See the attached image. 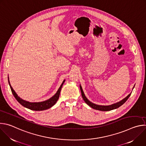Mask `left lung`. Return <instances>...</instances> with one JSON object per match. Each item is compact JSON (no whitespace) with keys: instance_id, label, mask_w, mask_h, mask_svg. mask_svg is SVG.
Returning a JSON list of instances; mask_svg holds the SVG:
<instances>
[{"instance_id":"obj_1","label":"left lung","mask_w":146,"mask_h":146,"mask_svg":"<svg viewBox=\"0 0 146 146\" xmlns=\"http://www.w3.org/2000/svg\"><path fill=\"white\" fill-rule=\"evenodd\" d=\"M80 90H81V95H82V99H84V102L87 104V105L88 106H90L91 108H92V109H94L98 110H100V111H110V110H114V109L118 108L119 107L122 106L123 104L128 100V99L129 98V97L131 96V94H129L126 98H125L122 100H121L119 102H117L116 103L113 104V105H109V106H102V105H96V104H94V103H92L91 102H90L86 98V96H85V94H84V92H83V90L82 89V87H81V85L80 86Z\"/></svg>"}]
</instances>
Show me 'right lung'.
<instances>
[{
  "instance_id": "1",
  "label": "right lung",
  "mask_w": 146,
  "mask_h": 146,
  "mask_svg": "<svg viewBox=\"0 0 146 146\" xmlns=\"http://www.w3.org/2000/svg\"><path fill=\"white\" fill-rule=\"evenodd\" d=\"M8 81H9V86L10 87L11 92H12L14 96L15 97L16 100L21 104V105H23L24 107H25L26 108H28V109H29L30 110H32L41 111V110H47V109H48L51 108L56 103V102L58 100L59 97V95H60V92L62 87V86H63L64 82L65 81V80H64V81L62 82V84L60 85V86L58 90L57 91L56 93L53 96H52L51 98H50L49 99H48L47 100H45V101H43V102H29L24 100L22 99L21 98H20L18 96V95L16 94L15 91L13 90L12 87L11 86L9 77H8Z\"/></svg>"
}]
</instances>
